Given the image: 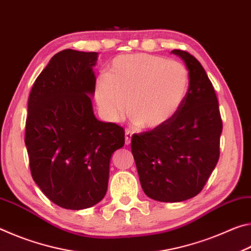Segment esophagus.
<instances>
[{"instance_id":"esophagus-1","label":"esophagus","mask_w":251,"mask_h":251,"mask_svg":"<svg viewBox=\"0 0 251 251\" xmlns=\"http://www.w3.org/2000/svg\"><path fill=\"white\" fill-rule=\"evenodd\" d=\"M131 136H133V133H131L129 129H126L125 130V143H126V145H129V144H130Z\"/></svg>"}]
</instances>
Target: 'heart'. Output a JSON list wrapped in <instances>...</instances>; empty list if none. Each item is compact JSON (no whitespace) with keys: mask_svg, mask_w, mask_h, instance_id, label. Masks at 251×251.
I'll list each match as a JSON object with an SVG mask.
<instances>
[{"mask_svg":"<svg viewBox=\"0 0 251 251\" xmlns=\"http://www.w3.org/2000/svg\"><path fill=\"white\" fill-rule=\"evenodd\" d=\"M189 87V72L180 62L151 54L122 55L113 59L107 75L96 79L95 99L108 120L128 112L138 126L155 129L176 115Z\"/></svg>","mask_w":251,"mask_h":251,"instance_id":"1","label":"heart"}]
</instances>
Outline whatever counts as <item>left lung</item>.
I'll list each match as a JSON object with an SVG mask.
<instances>
[{"instance_id": "8db88e82", "label": "left lung", "mask_w": 251, "mask_h": 251, "mask_svg": "<svg viewBox=\"0 0 251 251\" xmlns=\"http://www.w3.org/2000/svg\"><path fill=\"white\" fill-rule=\"evenodd\" d=\"M189 72V87L178 113L158 128L134 134L131 152L148 197L178 202L201 192L219 159L223 121L214 86L201 63L173 50Z\"/></svg>"}]
</instances>
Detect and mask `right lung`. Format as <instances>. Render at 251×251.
<instances>
[{
    "mask_svg": "<svg viewBox=\"0 0 251 251\" xmlns=\"http://www.w3.org/2000/svg\"><path fill=\"white\" fill-rule=\"evenodd\" d=\"M95 52L64 50L50 58L28 97L25 145L34 181L65 209L96 205L107 192L109 160L125 144L115 123L97 120Z\"/></svg>",
    "mask_w": 251,
    "mask_h": 251,
    "instance_id": "add662e5",
    "label": "right lung"
}]
</instances>
